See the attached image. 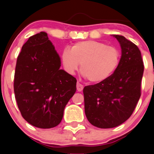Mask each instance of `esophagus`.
I'll return each mask as SVG.
<instances>
[{
  "mask_svg": "<svg viewBox=\"0 0 154 154\" xmlns=\"http://www.w3.org/2000/svg\"><path fill=\"white\" fill-rule=\"evenodd\" d=\"M77 89L78 91H82L83 89V86L82 84H80V83H77Z\"/></svg>",
  "mask_w": 154,
  "mask_h": 154,
  "instance_id": "34e87169",
  "label": "esophagus"
}]
</instances>
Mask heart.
Listing matches in <instances>:
<instances>
[{"label":"heart","instance_id":"b5f03b06","mask_svg":"<svg viewBox=\"0 0 154 154\" xmlns=\"http://www.w3.org/2000/svg\"><path fill=\"white\" fill-rule=\"evenodd\" d=\"M121 53L117 48L94 40L76 42L69 48H65L61 60L65 71L74 74L80 69L83 77L91 83H98L111 77L119 66Z\"/></svg>","mask_w":154,"mask_h":154}]
</instances>
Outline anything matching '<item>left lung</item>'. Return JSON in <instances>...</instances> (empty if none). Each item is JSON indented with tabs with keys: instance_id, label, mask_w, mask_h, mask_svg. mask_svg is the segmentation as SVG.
I'll use <instances>...</instances> for the list:
<instances>
[{
	"instance_id": "8db88e82",
	"label": "left lung",
	"mask_w": 154,
	"mask_h": 154,
	"mask_svg": "<svg viewBox=\"0 0 154 154\" xmlns=\"http://www.w3.org/2000/svg\"><path fill=\"white\" fill-rule=\"evenodd\" d=\"M122 49L119 66L104 81L83 88L85 114L94 127H118L131 116L141 96L144 72L139 48L123 35H112Z\"/></svg>"
}]
</instances>
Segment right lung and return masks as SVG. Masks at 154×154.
<instances>
[{
    "instance_id": "add662e5",
    "label": "right lung",
    "mask_w": 154,
    "mask_h": 154,
    "mask_svg": "<svg viewBox=\"0 0 154 154\" xmlns=\"http://www.w3.org/2000/svg\"><path fill=\"white\" fill-rule=\"evenodd\" d=\"M61 67V59L47 32L29 38L17 59L14 92L22 117L38 128L61 122L75 93L77 80Z\"/></svg>"
}]
</instances>
